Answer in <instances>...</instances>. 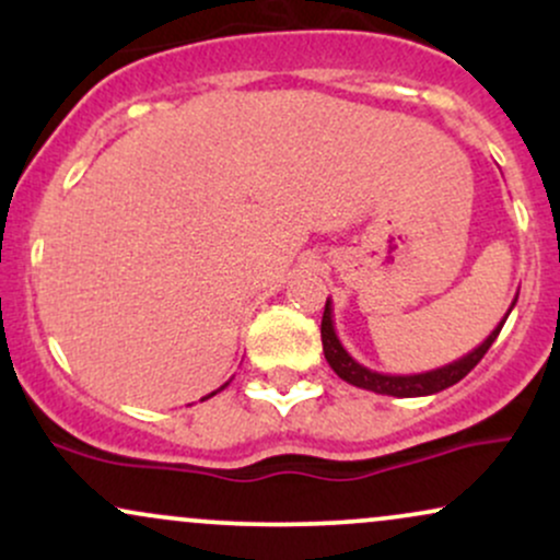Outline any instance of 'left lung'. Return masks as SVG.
<instances>
[{"mask_svg":"<svg viewBox=\"0 0 560 560\" xmlns=\"http://www.w3.org/2000/svg\"><path fill=\"white\" fill-rule=\"evenodd\" d=\"M513 305H516V298H513L503 320H500V324L490 331V337H487L479 347H474L468 355L458 358V361H453L447 365H442V369L427 371V374H405V376L378 374V371H371V369H365V365L358 363L355 358L345 350L342 342H339L337 331H334L331 300H326V307H324V320H320V342H324V355L334 369V374H337L339 378H345V382L352 384V387L371 389V392H376V395H392V397H423V395H434V392H442V389L453 387V384H458L460 378H464L468 371H471L474 365L481 361V358H485V352L490 350L494 339H498L500 329H503L505 318L511 316Z\"/></svg>","mask_w":560,"mask_h":560,"instance_id":"1","label":"left lung"}]
</instances>
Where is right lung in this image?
I'll return each instance as SVG.
<instances>
[{
  "instance_id": "add662e5",
  "label": "right lung",
  "mask_w": 560,
  "mask_h": 560,
  "mask_svg": "<svg viewBox=\"0 0 560 560\" xmlns=\"http://www.w3.org/2000/svg\"><path fill=\"white\" fill-rule=\"evenodd\" d=\"M229 382H231V378H229ZM229 382H226V384H223V387H218L215 392H210V395H205V397H202V400H208V397H213V395H218V392H221V389H226V387H229Z\"/></svg>"
}]
</instances>
